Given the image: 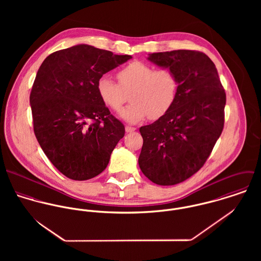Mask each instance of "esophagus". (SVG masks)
<instances>
[{"label": "esophagus", "instance_id": "esophagus-1", "mask_svg": "<svg viewBox=\"0 0 261 261\" xmlns=\"http://www.w3.org/2000/svg\"><path fill=\"white\" fill-rule=\"evenodd\" d=\"M134 130H136V127H135V126L125 125V132H126V133H130V132H134Z\"/></svg>", "mask_w": 261, "mask_h": 261}]
</instances>
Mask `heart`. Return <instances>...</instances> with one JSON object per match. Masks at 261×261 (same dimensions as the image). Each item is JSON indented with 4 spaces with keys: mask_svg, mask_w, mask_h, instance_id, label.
Returning a JSON list of instances; mask_svg holds the SVG:
<instances>
[{
    "mask_svg": "<svg viewBox=\"0 0 261 261\" xmlns=\"http://www.w3.org/2000/svg\"><path fill=\"white\" fill-rule=\"evenodd\" d=\"M118 83L102 75L97 81V92L101 100L113 112H120L127 101L132 103L121 112L128 122H138L145 117L159 119L174 106L179 82L170 69H154L142 61H133L116 74Z\"/></svg>",
    "mask_w": 261,
    "mask_h": 261,
    "instance_id": "obj_1",
    "label": "heart"
}]
</instances>
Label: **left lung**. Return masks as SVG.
I'll return each instance as SVG.
<instances>
[{"instance_id": "8db88e82", "label": "left lung", "mask_w": 261, "mask_h": 261, "mask_svg": "<svg viewBox=\"0 0 261 261\" xmlns=\"http://www.w3.org/2000/svg\"><path fill=\"white\" fill-rule=\"evenodd\" d=\"M149 60L169 67L179 82L177 99L164 116L140 133L139 165L152 183H181L206 163L223 130L226 93L213 61L196 50L152 53Z\"/></svg>"}]
</instances>
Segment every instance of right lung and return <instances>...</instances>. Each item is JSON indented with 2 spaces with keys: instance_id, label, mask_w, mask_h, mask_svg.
Masks as SVG:
<instances>
[{
  "instance_id": "right-lung-1",
  "label": "right lung",
  "mask_w": 261,
  "mask_h": 261,
  "mask_svg": "<svg viewBox=\"0 0 261 261\" xmlns=\"http://www.w3.org/2000/svg\"><path fill=\"white\" fill-rule=\"evenodd\" d=\"M130 55L81 44L50 54L30 93L38 143L64 176L84 181L99 175L124 136L97 92L98 79Z\"/></svg>"
}]
</instances>
